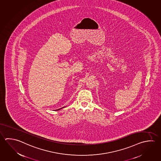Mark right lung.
Segmentation results:
<instances>
[{
  "instance_id": "add662e5",
  "label": "right lung",
  "mask_w": 161,
  "mask_h": 161,
  "mask_svg": "<svg viewBox=\"0 0 161 161\" xmlns=\"http://www.w3.org/2000/svg\"><path fill=\"white\" fill-rule=\"evenodd\" d=\"M64 107H63V108H64ZM62 108H60V109H57V110H56V111H58V110H59V109H62Z\"/></svg>"
}]
</instances>
